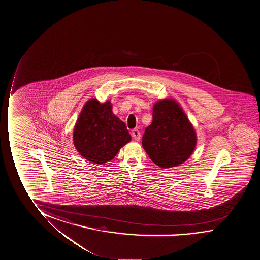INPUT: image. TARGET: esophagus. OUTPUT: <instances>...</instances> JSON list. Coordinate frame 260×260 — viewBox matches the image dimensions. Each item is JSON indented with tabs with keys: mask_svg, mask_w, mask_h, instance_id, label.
Instances as JSON below:
<instances>
[{
	"mask_svg": "<svg viewBox=\"0 0 260 260\" xmlns=\"http://www.w3.org/2000/svg\"><path fill=\"white\" fill-rule=\"evenodd\" d=\"M131 135H132L133 138L136 141H139L141 139V133H140L138 129H134L132 133H131Z\"/></svg>",
	"mask_w": 260,
	"mask_h": 260,
	"instance_id": "obj_1",
	"label": "esophagus"
}]
</instances>
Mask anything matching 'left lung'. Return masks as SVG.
I'll use <instances>...</instances> for the list:
<instances>
[{
	"label": "left lung",
	"instance_id": "left-lung-1",
	"mask_svg": "<svg viewBox=\"0 0 260 260\" xmlns=\"http://www.w3.org/2000/svg\"><path fill=\"white\" fill-rule=\"evenodd\" d=\"M142 144L156 165L168 169L189 158L197 136L180 106L173 100H163L153 107L152 122L145 128Z\"/></svg>",
	"mask_w": 260,
	"mask_h": 260
}]
</instances>
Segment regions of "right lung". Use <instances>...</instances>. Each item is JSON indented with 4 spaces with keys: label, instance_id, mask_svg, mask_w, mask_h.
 Listing matches in <instances>:
<instances>
[{
    "label": "right lung",
    "instance_id": "add662e5",
    "mask_svg": "<svg viewBox=\"0 0 260 260\" xmlns=\"http://www.w3.org/2000/svg\"><path fill=\"white\" fill-rule=\"evenodd\" d=\"M131 140L126 125L112 112L110 101L96 99L83 107L74 130V143L80 154L91 163L104 164Z\"/></svg>",
    "mask_w": 260,
    "mask_h": 260
}]
</instances>
